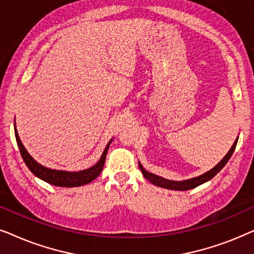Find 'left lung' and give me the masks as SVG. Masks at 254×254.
Returning <instances> with one entry per match:
<instances>
[{
  "mask_svg": "<svg viewBox=\"0 0 254 254\" xmlns=\"http://www.w3.org/2000/svg\"><path fill=\"white\" fill-rule=\"evenodd\" d=\"M237 142H238V137L236 138V141L234 142V144H232L230 150L228 151V154L225 155L224 157L221 159V162L217 163V164L215 165L213 169L209 170V171H207L206 173H203V175L194 177V178H190V179L182 180V182H177V180H169V179L163 178V177H159L157 175H155V173L148 172L147 170H145L143 166H142L140 162H138V166H140V170H141L142 175L144 176V178L149 180V182H150L151 184H154V185H156V186L163 187V189H168V190H192V189H195V187H197V186H200L201 184L207 183L208 180H210L211 178H214V177L216 176L217 173L224 168V165L227 164L228 161L230 159V157L232 156V154H234Z\"/></svg>",
  "mask_w": 254,
  "mask_h": 254,
  "instance_id": "obj_1",
  "label": "left lung"
}]
</instances>
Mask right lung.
I'll use <instances>...</instances> for the list:
<instances>
[{
    "instance_id": "1",
    "label": "right lung",
    "mask_w": 254,
    "mask_h": 254,
    "mask_svg": "<svg viewBox=\"0 0 254 254\" xmlns=\"http://www.w3.org/2000/svg\"><path fill=\"white\" fill-rule=\"evenodd\" d=\"M15 136L17 144H18L20 155H22L23 161L25 162L27 168L30 169V171L33 173L34 176L38 177V178L44 180L51 185L54 186H60V187H77V186H83L86 185V184L91 183L92 180H95L97 177L99 176V173L102 172L104 163H105L106 159V154L107 150H109V147L111 144L112 140H110L109 143L104 149L102 156H100L99 161L96 163L95 165L91 166V168L81 170V171H64V170H54L46 168V166L41 165L38 163L36 159H34L32 156H31L27 150L24 147V144L20 141L18 136V131H17L16 128V123H15Z\"/></svg>"
}]
</instances>
